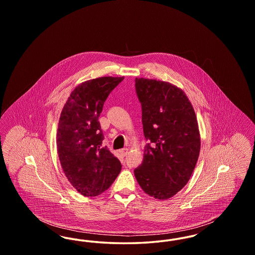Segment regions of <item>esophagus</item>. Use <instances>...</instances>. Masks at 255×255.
Returning <instances> with one entry per match:
<instances>
[{"label": "esophagus", "instance_id": "obj_1", "mask_svg": "<svg viewBox=\"0 0 255 255\" xmlns=\"http://www.w3.org/2000/svg\"><path fill=\"white\" fill-rule=\"evenodd\" d=\"M121 154H122L123 157H125V156L128 154V149H127V148L122 149V150H121Z\"/></svg>", "mask_w": 255, "mask_h": 255}]
</instances>
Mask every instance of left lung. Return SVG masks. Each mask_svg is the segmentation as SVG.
I'll return each instance as SVG.
<instances>
[{"instance_id":"1","label":"left lung","mask_w":255,"mask_h":255,"mask_svg":"<svg viewBox=\"0 0 255 255\" xmlns=\"http://www.w3.org/2000/svg\"><path fill=\"white\" fill-rule=\"evenodd\" d=\"M135 91L149 143L134 177L146 194L167 200L186 185L199 158L201 136L195 111L182 89L169 82L136 77Z\"/></svg>"}]
</instances>
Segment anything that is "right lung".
I'll return each instance as SVG.
<instances>
[{"mask_svg":"<svg viewBox=\"0 0 255 255\" xmlns=\"http://www.w3.org/2000/svg\"><path fill=\"white\" fill-rule=\"evenodd\" d=\"M124 76H104L76 86L65 103L56 144L61 166L73 187L85 197L103 193L115 182L122 163L106 146L98 118L110 93Z\"/></svg>","mask_w":255,"mask_h":255,"instance_id":"add662e5","label":"right lung"}]
</instances>
